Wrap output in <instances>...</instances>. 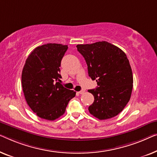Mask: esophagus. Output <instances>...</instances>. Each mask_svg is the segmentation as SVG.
Segmentation results:
<instances>
[{"instance_id": "esophagus-1", "label": "esophagus", "mask_w": 157, "mask_h": 157, "mask_svg": "<svg viewBox=\"0 0 157 157\" xmlns=\"http://www.w3.org/2000/svg\"><path fill=\"white\" fill-rule=\"evenodd\" d=\"M85 90H81V91L78 92V93L80 94H82L85 93Z\"/></svg>"}]
</instances>
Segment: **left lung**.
Masks as SVG:
<instances>
[{"label":"left lung","instance_id":"obj_1","mask_svg":"<svg viewBox=\"0 0 157 157\" xmlns=\"http://www.w3.org/2000/svg\"><path fill=\"white\" fill-rule=\"evenodd\" d=\"M85 58L88 75L98 87L88 92L94 102L90 113L99 120L114 117L124 109L131 98L133 75L129 59L120 48L106 41L78 45Z\"/></svg>","mask_w":157,"mask_h":157}]
</instances>
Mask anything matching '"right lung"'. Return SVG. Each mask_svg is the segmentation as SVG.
<instances>
[{
  "label": "right lung",
  "instance_id": "1",
  "mask_svg": "<svg viewBox=\"0 0 157 157\" xmlns=\"http://www.w3.org/2000/svg\"><path fill=\"white\" fill-rule=\"evenodd\" d=\"M67 45L48 43L33 50L26 59L21 82L28 105L39 117L55 120L65 113L74 90L60 83L61 60Z\"/></svg>",
  "mask_w": 157,
  "mask_h": 157
}]
</instances>
